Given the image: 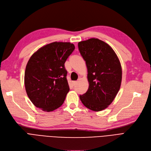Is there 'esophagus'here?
Masks as SVG:
<instances>
[{
	"mask_svg": "<svg viewBox=\"0 0 151 151\" xmlns=\"http://www.w3.org/2000/svg\"><path fill=\"white\" fill-rule=\"evenodd\" d=\"M76 83H77V82H76V81H73V82H72V86H74Z\"/></svg>",
	"mask_w": 151,
	"mask_h": 151,
	"instance_id": "1",
	"label": "esophagus"
}]
</instances>
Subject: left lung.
Wrapping results in <instances>:
<instances>
[{
	"label": "left lung",
	"instance_id": "1",
	"mask_svg": "<svg viewBox=\"0 0 151 151\" xmlns=\"http://www.w3.org/2000/svg\"><path fill=\"white\" fill-rule=\"evenodd\" d=\"M87 68L88 90L79 97L88 109L99 111L106 108L120 88L122 69L119 60L111 47L97 38L78 43Z\"/></svg>",
	"mask_w": 151,
	"mask_h": 151
}]
</instances>
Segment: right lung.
I'll list each match as a JSON object with an SVG mask.
<instances>
[{"label":"right lung","instance_id":"1","mask_svg":"<svg viewBox=\"0 0 151 151\" xmlns=\"http://www.w3.org/2000/svg\"><path fill=\"white\" fill-rule=\"evenodd\" d=\"M75 49L69 42H53L36 51L26 66L25 90L33 104L46 111L61 106L69 91L66 59Z\"/></svg>","mask_w":151,"mask_h":151}]
</instances>
